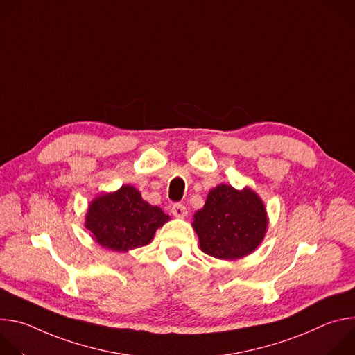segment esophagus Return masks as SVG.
<instances>
[{
    "mask_svg": "<svg viewBox=\"0 0 355 355\" xmlns=\"http://www.w3.org/2000/svg\"><path fill=\"white\" fill-rule=\"evenodd\" d=\"M171 212H173V215L174 216H178V218H184L185 215H187V208H185V205L184 204H174L173 205V208H171Z\"/></svg>",
    "mask_w": 355,
    "mask_h": 355,
    "instance_id": "1",
    "label": "esophagus"
}]
</instances>
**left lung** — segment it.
<instances>
[{"instance_id":"obj_1","label":"left lung","mask_w":355,"mask_h":355,"mask_svg":"<svg viewBox=\"0 0 355 355\" xmlns=\"http://www.w3.org/2000/svg\"><path fill=\"white\" fill-rule=\"evenodd\" d=\"M200 250L220 260L244 257L264 239L268 219L261 199L245 188L220 184L193 215Z\"/></svg>"}]
</instances>
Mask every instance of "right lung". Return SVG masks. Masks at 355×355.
Here are the masks:
<instances>
[{
  "instance_id": "add662e5",
  "label": "right lung",
  "mask_w": 355,
  "mask_h": 355,
  "mask_svg": "<svg viewBox=\"0 0 355 355\" xmlns=\"http://www.w3.org/2000/svg\"><path fill=\"white\" fill-rule=\"evenodd\" d=\"M170 216L141 199L140 192L123 185L114 193L94 199L87 212L85 227L95 241L114 251L146 245Z\"/></svg>"
}]
</instances>
